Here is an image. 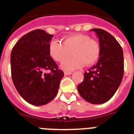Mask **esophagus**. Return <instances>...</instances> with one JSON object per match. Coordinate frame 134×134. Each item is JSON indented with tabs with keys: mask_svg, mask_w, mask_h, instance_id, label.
I'll return each mask as SVG.
<instances>
[{
	"mask_svg": "<svg viewBox=\"0 0 134 134\" xmlns=\"http://www.w3.org/2000/svg\"><path fill=\"white\" fill-rule=\"evenodd\" d=\"M64 74H65V75H70V74H71V71H65L64 72Z\"/></svg>",
	"mask_w": 134,
	"mask_h": 134,
	"instance_id": "obj_1",
	"label": "esophagus"
}]
</instances>
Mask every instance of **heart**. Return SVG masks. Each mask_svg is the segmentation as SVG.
<instances>
[{"label": "heart", "mask_w": 134, "mask_h": 134, "mask_svg": "<svg viewBox=\"0 0 134 134\" xmlns=\"http://www.w3.org/2000/svg\"><path fill=\"white\" fill-rule=\"evenodd\" d=\"M71 54L74 56L64 61L61 67L65 70L73 69L94 64L101 54V46L97 40L88 35L75 34L63 39V44L52 40L48 44V53L55 61L61 63Z\"/></svg>", "instance_id": "obj_1"}]
</instances>
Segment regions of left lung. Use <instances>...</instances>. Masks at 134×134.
I'll return each mask as SVG.
<instances>
[{
  "instance_id": "obj_1",
  "label": "left lung",
  "mask_w": 134,
  "mask_h": 134,
  "mask_svg": "<svg viewBox=\"0 0 134 134\" xmlns=\"http://www.w3.org/2000/svg\"><path fill=\"white\" fill-rule=\"evenodd\" d=\"M90 30L94 31L99 37L101 54L97 65L85 72L78 91L89 103L104 104L114 95L122 80L123 51L118 42L107 31L99 28Z\"/></svg>"
}]
</instances>
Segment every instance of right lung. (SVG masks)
<instances>
[{
  "label": "right lung",
  "mask_w": 134,
  "mask_h": 134,
  "mask_svg": "<svg viewBox=\"0 0 134 134\" xmlns=\"http://www.w3.org/2000/svg\"><path fill=\"white\" fill-rule=\"evenodd\" d=\"M53 37L41 29L32 30L22 37L12 51L14 85L22 98L35 106L48 104L56 96L64 76L48 53Z\"/></svg>",
  "instance_id": "right-lung-1"
}]
</instances>
